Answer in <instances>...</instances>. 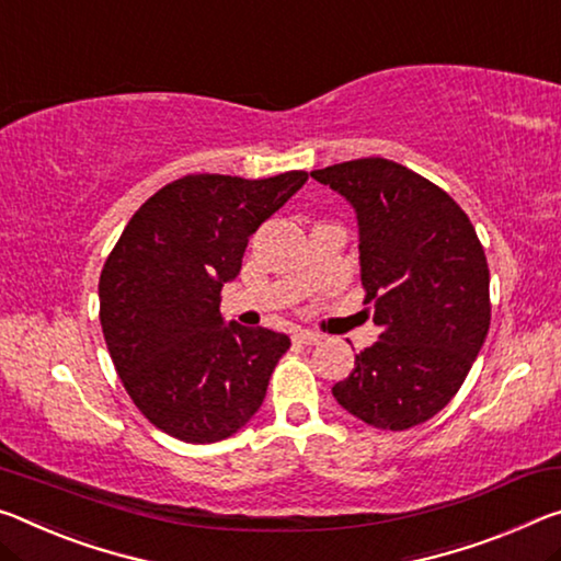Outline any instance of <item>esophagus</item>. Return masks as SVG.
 Masks as SVG:
<instances>
[{
    "label": "esophagus",
    "instance_id": "1",
    "mask_svg": "<svg viewBox=\"0 0 561 561\" xmlns=\"http://www.w3.org/2000/svg\"><path fill=\"white\" fill-rule=\"evenodd\" d=\"M295 340H297L299 344H319V342L324 340V336L319 334V332H309V329H297Z\"/></svg>",
    "mask_w": 561,
    "mask_h": 561
}]
</instances>
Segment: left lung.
I'll return each instance as SVG.
<instances>
[{
  "mask_svg": "<svg viewBox=\"0 0 561 561\" xmlns=\"http://www.w3.org/2000/svg\"><path fill=\"white\" fill-rule=\"evenodd\" d=\"M357 211L364 305L381 329L332 394L402 432L449 404L486 340L489 266L465 209L412 169L367 157L314 169Z\"/></svg>",
  "mask_w": 561,
  "mask_h": 561,
  "instance_id": "8db88e82",
  "label": "left lung"
}]
</instances>
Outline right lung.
<instances>
[{
    "label": "right lung",
    "instance_id": "add662e5",
    "mask_svg": "<svg viewBox=\"0 0 561 561\" xmlns=\"http://www.w3.org/2000/svg\"><path fill=\"white\" fill-rule=\"evenodd\" d=\"M305 182L307 172L186 174L141 204L106 256V350L131 402L169 437L227 439L262 407L289 336L225 324L219 295L249 237Z\"/></svg>",
    "mask_w": 561,
    "mask_h": 561
}]
</instances>
